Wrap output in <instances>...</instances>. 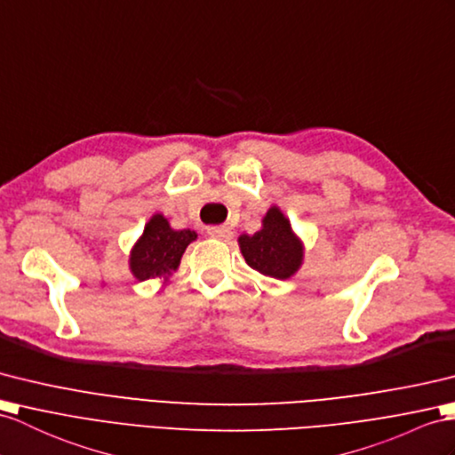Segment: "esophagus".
I'll use <instances>...</instances> for the list:
<instances>
[{
    "instance_id": "obj_1",
    "label": "esophagus",
    "mask_w": 455,
    "mask_h": 455,
    "mask_svg": "<svg viewBox=\"0 0 455 455\" xmlns=\"http://www.w3.org/2000/svg\"><path fill=\"white\" fill-rule=\"evenodd\" d=\"M208 235H212L221 241H229L231 237H234V231L226 226H214V228H208Z\"/></svg>"
}]
</instances>
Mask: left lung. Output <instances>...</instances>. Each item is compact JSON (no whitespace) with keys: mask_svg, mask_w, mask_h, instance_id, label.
<instances>
[{"mask_svg":"<svg viewBox=\"0 0 455 455\" xmlns=\"http://www.w3.org/2000/svg\"><path fill=\"white\" fill-rule=\"evenodd\" d=\"M239 249L252 270L274 280L291 278L303 264V243L278 206L266 212L257 234L239 237Z\"/></svg>","mask_w":455,"mask_h":455,"instance_id":"left-lung-1","label":"left lung"}]
</instances>
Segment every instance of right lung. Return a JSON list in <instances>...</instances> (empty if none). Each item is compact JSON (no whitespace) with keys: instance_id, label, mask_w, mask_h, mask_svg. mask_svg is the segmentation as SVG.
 Segmentation results:
<instances>
[{"instance_id":"obj_1","label":"right lung","mask_w":455,"mask_h":455,"mask_svg":"<svg viewBox=\"0 0 455 455\" xmlns=\"http://www.w3.org/2000/svg\"><path fill=\"white\" fill-rule=\"evenodd\" d=\"M196 239L191 229H173L162 214H154L144 226L140 239L135 243L129 257V268L139 282L150 278H165L181 262L189 243Z\"/></svg>"}]
</instances>
